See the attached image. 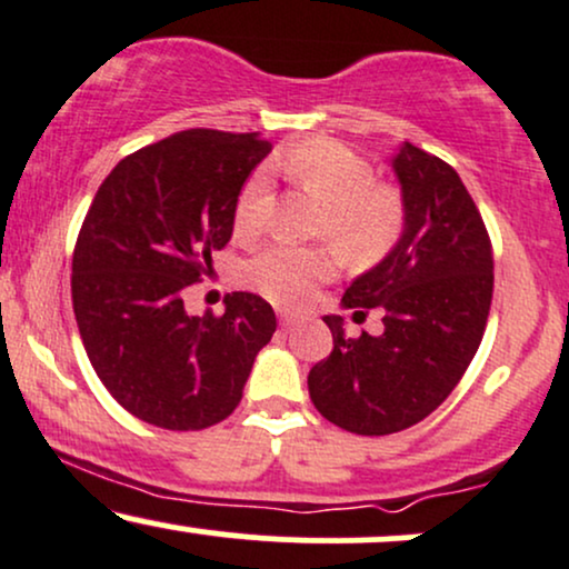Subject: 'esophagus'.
<instances>
[{
  "instance_id": "esophagus-1",
  "label": "esophagus",
  "mask_w": 569,
  "mask_h": 569,
  "mask_svg": "<svg viewBox=\"0 0 569 569\" xmlns=\"http://www.w3.org/2000/svg\"><path fill=\"white\" fill-rule=\"evenodd\" d=\"M278 318H280V323H283V326H291V323H297V312H289V310H278Z\"/></svg>"
}]
</instances>
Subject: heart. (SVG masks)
Returning <instances> with one entry per match:
<instances>
[{
	"mask_svg": "<svg viewBox=\"0 0 569 569\" xmlns=\"http://www.w3.org/2000/svg\"><path fill=\"white\" fill-rule=\"evenodd\" d=\"M276 166L323 202L321 234L352 264H371L396 246L403 230V202L393 187L377 181L375 168L339 141L316 139L278 158ZM270 211V184L253 173L234 200V232L251 238ZM337 264L326 248L289 243L264 246L243 267L251 289L272 302L305 305L318 283L335 276Z\"/></svg>",
	"mask_w": 569,
	"mask_h": 569,
	"instance_id": "b5f03b06",
	"label": "heart"
}]
</instances>
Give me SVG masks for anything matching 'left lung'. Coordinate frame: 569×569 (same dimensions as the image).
I'll return each mask as SVG.
<instances>
[{
  "instance_id": "1",
  "label": "left lung",
  "mask_w": 569,
  "mask_h": 569,
  "mask_svg": "<svg viewBox=\"0 0 569 569\" xmlns=\"http://www.w3.org/2000/svg\"><path fill=\"white\" fill-rule=\"evenodd\" d=\"M401 184L403 230L380 264L358 276L342 307L382 312V335L335 337L307 388L329 422L358 436L417 426L455 390L479 350L492 305V246L452 166L403 141L390 160Z\"/></svg>"
}]
</instances>
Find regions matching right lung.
<instances>
[{
    "label": "right lung",
    "mask_w": 569,
    "mask_h": 569,
    "mask_svg": "<svg viewBox=\"0 0 569 569\" xmlns=\"http://www.w3.org/2000/svg\"><path fill=\"white\" fill-rule=\"evenodd\" d=\"M270 149L259 133L181 130L117 162L90 202L71 259L77 326L98 380L149 426L230 417L276 335L257 293H230L219 318L181 299L230 243L240 187Z\"/></svg>",
    "instance_id": "obj_1"
}]
</instances>
